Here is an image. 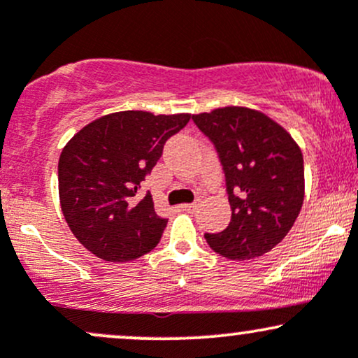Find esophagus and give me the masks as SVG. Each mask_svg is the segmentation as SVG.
Instances as JSON below:
<instances>
[{
    "label": "esophagus",
    "instance_id": "obj_1",
    "mask_svg": "<svg viewBox=\"0 0 358 358\" xmlns=\"http://www.w3.org/2000/svg\"><path fill=\"white\" fill-rule=\"evenodd\" d=\"M182 210H185V212H195L196 210V203H185V205H182Z\"/></svg>",
    "mask_w": 358,
    "mask_h": 358
}]
</instances>
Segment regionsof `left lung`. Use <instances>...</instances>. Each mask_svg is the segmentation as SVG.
I'll return each mask as SVG.
<instances>
[{
	"instance_id": "8db88e82",
	"label": "left lung",
	"mask_w": 358,
	"mask_h": 358,
	"mask_svg": "<svg viewBox=\"0 0 358 358\" xmlns=\"http://www.w3.org/2000/svg\"><path fill=\"white\" fill-rule=\"evenodd\" d=\"M192 119L215 148L232 208L227 229L207 232L205 241L232 261L269 252L301 210V150L278 122L248 108H222Z\"/></svg>"
}]
</instances>
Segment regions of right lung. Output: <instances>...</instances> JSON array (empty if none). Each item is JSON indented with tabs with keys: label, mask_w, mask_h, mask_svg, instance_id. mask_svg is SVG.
<instances>
[{
	"label": "right lung",
	"mask_w": 358,
	"mask_h": 358,
	"mask_svg": "<svg viewBox=\"0 0 358 358\" xmlns=\"http://www.w3.org/2000/svg\"><path fill=\"white\" fill-rule=\"evenodd\" d=\"M190 114L155 116L124 110L96 119L73 136L59 159V195L77 241L110 262L138 259L158 245L168 220L156 215L141 183L163 146Z\"/></svg>",
	"instance_id": "add662e5"
}]
</instances>
